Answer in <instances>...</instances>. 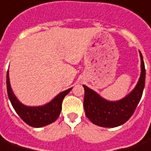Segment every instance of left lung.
<instances>
[{
  "label": "left lung",
  "instance_id": "obj_1",
  "mask_svg": "<svg viewBox=\"0 0 151 151\" xmlns=\"http://www.w3.org/2000/svg\"><path fill=\"white\" fill-rule=\"evenodd\" d=\"M141 74L135 87L119 101H108L83 85L84 109L86 116L94 124L103 127H115L126 123L131 118L142 98L145 80V69L141 53Z\"/></svg>",
  "mask_w": 151,
  "mask_h": 151
}]
</instances>
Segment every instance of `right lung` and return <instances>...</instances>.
Returning <instances> with one entry per match:
<instances>
[{
  "label": "right lung",
  "instance_id": "add662e5",
  "mask_svg": "<svg viewBox=\"0 0 151 151\" xmlns=\"http://www.w3.org/2000/svg\"><path fill=\"white\" fill-rule=\"evenodd\" d=\"M6 86L8 96L11 105L18 115L29 126L33 127H42L50 124L57 119L62 109V101L73 87L59 93L48 103L39 106H28L24 105L18 100L14 93L9 82V70L6 75Z\"/></svg>",
  "mask_w": 151,
  "mask_h": 151
}]
</instances>
